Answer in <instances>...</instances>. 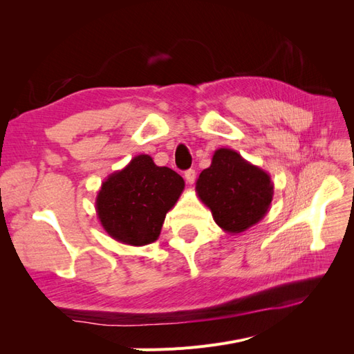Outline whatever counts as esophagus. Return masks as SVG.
I'll return each mask as SVG.
<instances>
[{
	"label": "esophagus",
	"mask_w": 354,
	"mask_h": 354,
	"mask_svg": "<svg viewBox=\"0 0 354 354\" xmlns=\"http://www.w3.org/2000/svg\"><path fill=\"white\" fill-rule=\"evenodd\" d=\"M185 178H186V181L189 185H194L195 183V180H196V173H195V169H187L186 173H185Z\"/></svg>",
	"instance_id": "esophagus-1"
}]
</instances>
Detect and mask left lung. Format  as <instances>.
Returning a JSON list of instances; mask_svg holds the SVG:
<instances>
[{"mask_svg": "<svg viewBox=\"0 0 354 354\" xmlns=\"http://www.w3.org/2000/svg\"><path fill=\"white\" fill-rule=\"evenodd\" d=\"M199 199L227 233H242L263 220L273 199L270 176L233 149L220 147L196 181Z\"/></svg>", "mask_w": 354, "mask_h": 354, "instance_id": "1", "label": "left lung"}]
</instances>
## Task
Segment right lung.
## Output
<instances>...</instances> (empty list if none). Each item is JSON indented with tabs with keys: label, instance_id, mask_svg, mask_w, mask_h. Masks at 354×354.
<instances>
[{
	"label": "right lung",
	"instance_id": "right-lung-1",
	"mask_svg": "<svg viewBox=\"0 0 354 354\" xmlns=\"http://www.w3.org/2000/svg\"><path fill=\"white\" fill-rule=\"evenodd\" d=\"M183 190L185 180L176 171L158 167L149 155H137L103 181L95 212L112 239L143 246L159 238L167 212Z\"/></svg>",
	"mask_w": 354,
	"mask_h": 354
}]
</instances>
